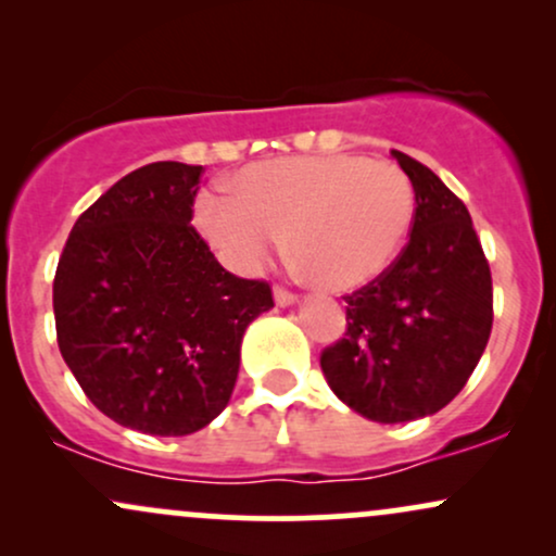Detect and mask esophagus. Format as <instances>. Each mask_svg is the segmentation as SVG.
<instances>
[{"mask_svg": "<svg viewBox=\"0 0 556 556\" xmlns=\"http://www.w3.org/2000/svg\"><path fill=\"white\" fill-rule=\"evenodd\" d=\"M274 303H277L279 308H287V305L298 303V295H295V292L285 290V287H274Z\"/></svg>", "mask_w": 556, "mask_h": 556, "instance_id": "esophagus-1", "label": "esophagus"}]
</instances>
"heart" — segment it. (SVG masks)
Segmentation results:
<instances>
[{
	"mask_svg": "<svg viewBox=\"0 0 556 556\" xmlns=\"http://www.w3.org/2000/svg\"><path fill=\"white\" fill-rule=\"evenodd\" d=\"M229 195H201L195 225L235 271H258L285 245L329 292L371 285L397 258L416 195L392 162L355 154L248 164Z\"/></svg>",
	"mask_w": 556,
	"mask_h": 556,
	"instance_id": "heart-1",
	"label": "heart"
}]
</instances>
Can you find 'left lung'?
<instances>
[{
    "label": "left lung",
    "instance_id": "8db88e82",
    "mask_svg": "<svg viewBox=\"0 0 556 556\" xmlns=\"http://www.w3.org/2000/svg\"><path fill=\"white\" fill-rule=\"evenodd\" d=\"M416 190L410 240L348 300V331L321 353L344 405L376 424L433 416L457 397L486 350L491 271L465 203L413 156L392 151Z\"/></svg>",
    "mask_w": 556,
    "mask_h": 556
}]
</instances>
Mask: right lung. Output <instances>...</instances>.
<instances>
[{
	"label": "right lung",
	"mask_w": 556,
	"mask_h": 556,
	"mask_svg": "<svg viewBox=\"0 0 556 556\" xmlns=\"http://www.w3.org/2000/svg\"><path fill=\"white\" fill-rule=\"evenodd\" d=\"M203 167L146 164L78 216L54 274L56 342L86 397L151 437L208 426L232 397L271 287L229 274L190 225Z\"/></svg>",
	"instance_id": "add662e5"
}]
</instances>
